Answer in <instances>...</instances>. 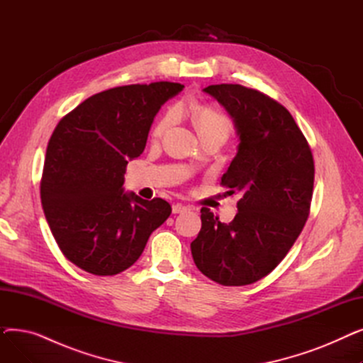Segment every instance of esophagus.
I'll use <instances>...</instances> for the list:
<instances>
[{
	"label": "esophagus",
	"instance_id": "1",
	"mask_svg": "<svg viewBox=\"0 0 363 363\" xmlns=\"http://www.w3.org/2000/svg\"><path fill=\"white\" fill-rule=\"evenodd\" d=\"M186 206H184V204H174L172 206V213H175V215H178V213H184V212H186Z\"/></svg>",
	"mask_w": 363,
	"mask_h": 363
}]
</instances>
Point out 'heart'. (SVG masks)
Returning <instances> with one entry per match:
<instances>
[{
  "label": "heart",
  "instance_id": "b5f03b06",
  "mask_svg": "<svg viewBox=\"0 0 363 363\" xmlns=\"http://www.w3.org/2000/svg\"><path fill=\"white\" fill-rule=\"evenodd\" d=\"M177 116H178V111L175 108L167 110L163 116L157 121L155 130H152V135H155L156 138L162 137L163 133L175 123ZM191 118H193V122L200 133V137L219 135L223 140H226L228 135H230L233 130L231 121L228 119L225 114H222L218 110H213L211 107H199V108L193 110Z\"/></svg>",
  "mask_w": 363,
  "mask_h": 363
}]
</instances>
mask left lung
I'll return each mask as SVG.
<instances>
[{
  "instance_id": "8db88e82",
  "label": "left lung",
  "mask_w": 363,
  "mask_h": 363,
  "mask_svg": "<svg viewBox=\"0 0 363 363\" xmlns=\"http://www.w3.org/2000/svg\"><path fill=\"white\" fill-rule=\"evenodd\" d=\"M203 92L234 122L237 155L222 185L241 199L230 223L201 208L191 255L203 275L240 287L272 272L300 235L312 200L313 157L290 111L268 95L234 84Z\"/></svg>"
}]
</instances>
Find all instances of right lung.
Wrapping results in <instances>:
<instances>
[{
    "mask_svg": "<svg viewBox=\"0 0 363 363\" xmlns=\"http://www.w3.org/2000/svg\"><path fill=\"white\" fill-rule=\"evenodd\" d=\"M175 82L126 85L92 95L55 126L41 201L60 250L94 275H116L138 260L170 204L126 193L129 160L145 148L160 107L182 91Z\"/></svg>",
    "mask_w": 363,
    "mask_h": 363,
    "instance_id": "add662e5",
    "label": "right lung"
}]
</instances>
